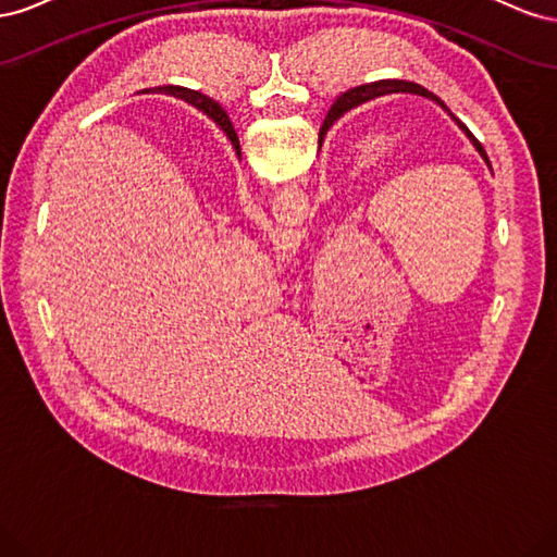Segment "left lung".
<instances>
[{
    "label": "left lung",
    "instance_id": "8db88e82",
    "mask_svg": "<svg viewBox=\"0 0 557 557\" xmlns=\"http://www.w3.org/2000/svg\"><path fill=\"white\" fill-rule=\"evenodd\" d=\"M391 92H413V95H420V97H428V99H432V102L440 104L444 111H448V107L442 102L440 97H436V95L430 92V90H425L423 86H418V83H413V81H379V83H367V86H358V88L346 90L339 99H336V102H334L332 109H330V113H327V117H325L323 127H320L318 137L323 139L325 132L332 127V123L336 121V117H342V115H344L346 111H350L352 107H358V104H362V102H369V99L381 97V95H391ZM448 113H450V111H448ZM215 115H218V107H213V121H215ZM450 117H453V121L458 123V127L467 134V139H469L471 144H474V148L479 150V156L485 160V164L491 166V160H487L485 150H483V146L479 144V139L474 137V134H471V132L467 129V125L460 121V117H455L453 113H450Z\"/></svg>",
    "mask_w": 557,
    "mask_h": 557
}]
</instances>
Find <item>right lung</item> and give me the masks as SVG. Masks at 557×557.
I'll return each instance as SVG.
<instances>
[{
    "instance_id": "obj_1",
    "label": "right lung",
    "mask_w": 557,
    "mask_h": 557,
    "mask_svg": "<svg viewBox=\"0 0 557 557\" xmlns=\"http://www.w3.org/2000/svg\"><path fill=\"white\" fill-rule=\"evenodd\" d=\"M158 90H164L166 95H174V97H178V99H185V102L188 104H193L195 109H199L201 113H207L212 121V107L218 106L213 102L211 97H207V95H201V92H195V90H188V88H176V86H170V88H158ZM218 127H221L225 134H227V139L232 141V146H234V150H237L239 153V137H237V132H234V125L230 123V117H227V113L219 107V115L216 116V121L213 122Z\"/></svg>"
}]
</instances>
